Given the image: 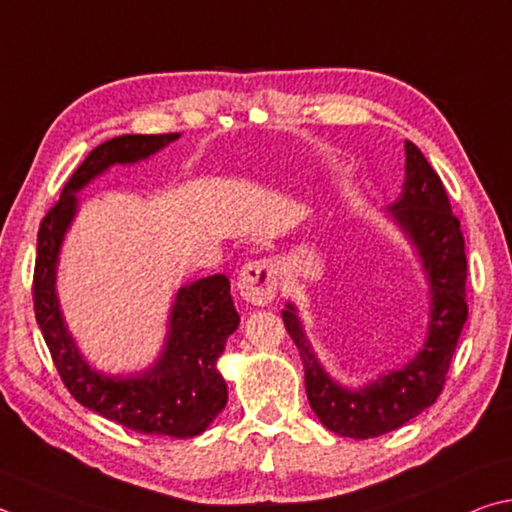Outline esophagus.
Wrapping results in <instances>:
<instances>
[{"label":"esophagus","instance_id":"obj_1","mask_svg":"<svg viewBox=\"0 0 512 512\" xmlns=\"http://www.w3.org/2000/svg\"><path fill=\"white\" fill-rule=\"evenodd\" d=\"M277 280H280V262L273 257H262L241 266L237 288L246 302L264 306L273 302Z\"/></svg>","mask_w":512,"mask_h":512}]
</instances>
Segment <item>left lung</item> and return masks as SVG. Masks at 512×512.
Returning <instances> with one entry per match:
<instances>
[{"label":"left lung","mask_w":512,"mask_h":512,"mask_svg":"<svg viewBox=\"0 0 512 512\" xmlns=\"http://www.w3.org/2000/svg\"><path fill=\"white\" fill-rule=\"evenodd\" d=\"M403 192L387 210L421 257L430 284V322L421 351L401 369L371 380L360 389L336 383L306 340L293 304L282 311L284 327L300 351L309 405L324 427L349 439H371L396 430L430 407L443 392L457 349L466 302V241L452 215L448 192L421 150L405 141Z\"/></svg>","instance_id":"8db88e82"}]
</instances>
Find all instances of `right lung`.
<instances>
[{"instance_id":"obj_1","label":"right lung","mask_w":512,"mask_h":512,"mask_svg":"<svg viewBox=\"0 0 512 512\" xmlns=\"http://www.w3.org/2000/svg\"><path fill=\"white\" fill-rule=\"evenodd\" d=\"M179 136L125 134L91 150L40 224L33 304L55 369L80 405L134 432L190 439L206 430L228 401L226 380L217 369L228 336L239 327L228 277L217 273L179 288L161 356L136 376H105L82 358L55 293L60 248L78 210L76 192L111 165L150 159Z\"/></svg>"}]
</instances>
